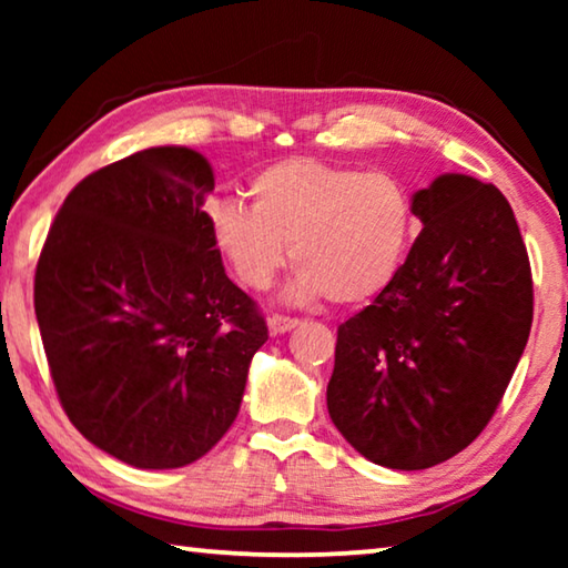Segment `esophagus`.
I'll use <instances>...</instances> for the list:
<instances>
[{"label":"esophagus","mask_w":568,"mask_h":568,"mask_svg":"<svg viewBox=\"0 0 568 568\" xmlns=\"http://www.w3.org/2000/svg\"><path fill=\"white\" fill-rule=\"evenodd\" d=\"M297 325H301V321L287 318V315H271V318H267V328H271L273 335H283L287 331L297 328Z\"/></svg>","instance_id":"34e87169"}]
</instances>
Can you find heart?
Instances as JSON below:
<instances>
[{
    "mask_svg": "<svg viewBox=\"0 0 568 568\" xmlns=\"http://www.w3.org/2000/svg\"><path fill=\"white\" fill-rule=\"evenodd\" d=\"M250 197L253 205L230 197L210 210L213 243L253 291L275 281L291 245L297 271L285 297L295 303L325 293L331 303L353 305L386 291L416 227L400 180L307 158L257 172Z\"/></svg>",
    "mask_w": 568,
    "mask_h": 568,
    "instance_id": "heart-1",
    "label": "heart"
}]
</instances>
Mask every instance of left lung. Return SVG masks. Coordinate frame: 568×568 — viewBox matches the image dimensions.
Here are the masks:
<instances>
[{"label":"left lung","mask_w":568,"mask_h":568,"mask_svg":"<svg viewBox=\"0 0 568 568\" xmlns=\"http://www.w3.org/2000/svg\"><path fill=\"white\" fill-rule=\"evenodd\" d=\"M410 200L420 235L338 328L328 383L335 428L396 470L444 464L486 428L534 321L531 265L501 190L446 172Z\"/></svg>","instance_id":"1"}]
</instances>
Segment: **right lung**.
Masks as SVG:
<instances>
[{
	"mask_svg": "<svg viewBox=\"0 0 568 568\" xmlns=\"http://www.w3.org/2000/svg\"><path fill=\"white\" fill-rule=\"evenodd\" d=\"M197 150L150 148L77 185L34 275L47 363L72 426L134 468H180L227 434L267 341L210 235Z\"/></svg>",
	"mask_w": 568,
	"mask_h": 568,
	"instance_id": "add662e5",
	"label": "right lung"
}]
</instances>
